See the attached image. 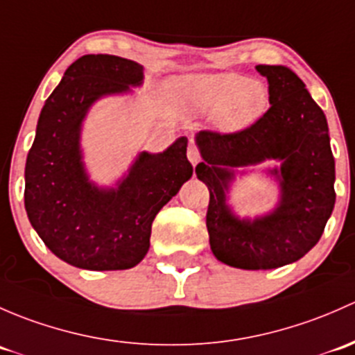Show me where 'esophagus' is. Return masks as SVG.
Returning <instances> with one entry per match:
<instances>
[{
    "instance_id": "obj_1",
    "label": "esophagus",
    "mask_w": 355,
    "mask_h": 355,
    "mask_svg": "<svg viewBox=\"0 0 355 355\" xmlns=\"http://www.w3.org/2000/svg\"><path fill=\"white\" fill-rule=\"evenodd\" d=\"M188 160H189V162H191V166H196V164H198L200 160H202V159H200L198 150H196V148L193 147V145L188 148Z\"/></svg>"
}]
</instances>
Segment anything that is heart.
Listing matches in <instances>:
<instances>
[{
  "label": "heart",
  "instance_id": "heart-1",
  "mask_svg": "<svg viewBox=\"0 0 355 355\" xmlns=\"http://www.w3.org/2000/svg\"><path fill=\"white\" fill-rule=\"evenodd\" d=\"M178 111L211 116V126L224 135L250 130L266 114L268 87L239 73H193L171 85Z\"/></svg>",
  "mask_w": 355,
  "mask_h": 355
}]
</instances>
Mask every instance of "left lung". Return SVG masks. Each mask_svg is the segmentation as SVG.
I'll use <instances>...</instances> for the list:
<instances>
[{
  "mask_svg": "<svg viewBox=\"0 0 355 355\" xmlns=\"http://www.w3.org/2000/svg\"><path fill=\"white\" fill-rule=\"evenodd\" d=\"M268 82L270 109L236 135L200 131L202 162L195 173L210 191L207 229L210 250L234 268L272 270L301 259L316 246L335 207V159L324 112L304 82L282 64H258ZM273 159L263 173L279 186L276 207L241 218L228 202L237 177Z\"/></svg>",
  "mask_w": 355,
  "mask_h": 355,
  "instance_id": "8db88e82",
  "label": "left lung"
}]
</instances>
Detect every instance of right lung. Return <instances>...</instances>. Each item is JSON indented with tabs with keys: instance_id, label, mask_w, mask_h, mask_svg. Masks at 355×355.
<instances>
[{
	"instance_id": "1",
	"label": "right lung",
	"mask_w": 355,
	"mask_h": 355,
	"mask_svg": "<svg viewBox=\"0 0 355 355\" xmlns=\"http://www.w3.org/2000/svg\"><path fill=\"white\" fill-rule=\"evenodd\" d=\"M144 78L137 61L87 54L69 64L39 116L25 164V210L44 244L76 268L138 265L150 248L155 215L193 176L186 137L164 152H138L111 184L90 176L82 147L90 109L105 97L133 96Z\"/></svg>"
}]
</instances>
